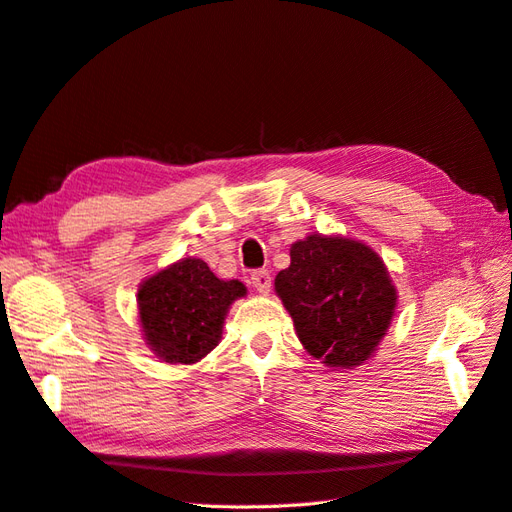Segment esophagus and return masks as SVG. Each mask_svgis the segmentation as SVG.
<instances>
[{"label": "esophagus", "instance_id": "1", "mask_svg": "<svg viewBox=\"0 0 512 512\" xmlns=\"http://www.w3.org/2000/svg\"><path fill=\"white\" fill-rule=\"evenodd\" d=\"M252 286H254L258 292L267 294V292L271 290V273H269L267 269L254 271V273H252Z\"/></svg>", "mask_w": 512, "mask_h": 512}]
</instances>
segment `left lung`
Returning <instances> with one entry per match:
<instances>
[{
	"label": "left lung",
	"mask_w": 512,
	"mask_h": 512,
	"mask_svg": "<svg viewBox=\"0 0 512 512\" xmlns=\"http://www.w3.org/2000/svg\"><path fill=\"white\" fill-rule=\"evenodd\" d=\"M275 290L305 350L329 367H356L376 350L395 309V286L376 252L344 237L309 235L290 247Z\"/></svg>",
	"instance_id": "left-lung-1"
}]
</instances>
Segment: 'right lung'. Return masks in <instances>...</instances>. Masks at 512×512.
Segmentation results:
<instances>
[{"instance_id":"add662e5","label":"right lung","mask_w":512,"mask_h":512,"mask_svg":"<svg viewBox=\"0 0 512 512\" xmlns=\"http://www.w3.org/2000/svg\"><path fill=\"white\" fill-rule=\"evenodd\" d=\"M239 280H218L200 258H185L138 290L147 344L166 363L190 365L220 342L230 303L243 297Z\"/></svg>"}]
</instances>
